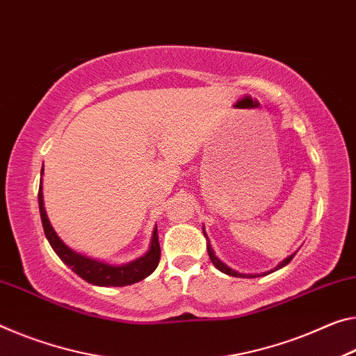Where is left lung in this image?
Listing matches in <instances>:
<instances>
[{
	"instance_id": "1",
	"label": "left lung",
	"mask_w": 356,
	"mask_h": 356,
	"mask_svg": "<svg viewBox=\"0 0 356 356\" xmlns=\"http://www.w3.org/2000/svg\"><path fill=\"white\" fill-rule=\"evenodd\" d=\"M202 231H204V227H202ZM204 238H206V241H207V253H209V258H211V261H212V264L213 266H216L218 270H222L223 274H228V275H233V277H242V279H253V277H259V275H266V274H270V273H274V270H277V269H280V268H284V266H286V264H289L291 259H293V257H295V253H293V255H290V257H286L284 261L282 263H279L277 266H275L274 269H270V270H268V273H263V274H244V273H239V270H236V269H233V268H229L228 264H225L222 259H220L217 255H216V252H213V249H212V245H211V242H209V238H207V234H206V231H204Z\"/></svg>"
}]
</instances>
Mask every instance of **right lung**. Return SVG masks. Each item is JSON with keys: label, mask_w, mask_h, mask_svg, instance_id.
<instances>
[{"label": "right lung", "mask_w": 356, "mask_h": 356, "mask_svg": "<svg viewBox=\"0 0 356 356\" xmlns=\"http://www.w3.org/2000/svg\"><path fill=\"white\" fill-rule=\"evenodd\" d=\"M44 171V169H42ZM41 171V176H42ZM39 212H41V222L44 233L49 241L50 247L54 252L60 257L67 268H71L79 277L83 279L88 284L98 285V286H125L136 284V282L143 280L150 275L156 269L158 263H160V242H158V233L156 227L152 233L149 250L144 253L143 257H139L133 261L125 264H111L101 259L92 258L83 255L81 252H76L71 247H67L63 241L58 238V234L55 233V229L49 222V217L46 213V207H44V195H42V177L41 184H39Z\"/></svg>", "instance_id": "right-lung-1"}]
</instances>
